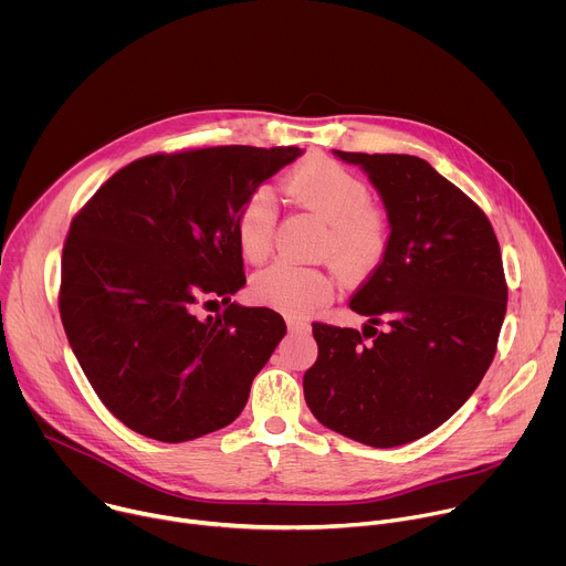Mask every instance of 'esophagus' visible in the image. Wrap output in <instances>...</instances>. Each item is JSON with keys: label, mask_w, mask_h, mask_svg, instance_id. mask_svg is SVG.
<instances>
[{"label": "esophagus", "mask_w": 566, "mask_h": 566, "mask_svg": "<svg viewBox=\"0 0 566 566\" xmlns=\"http://www.w3.org/2000/svg\"><path fill=\"white\" fill-rule=\"evenodd\" d=\"M286 325H289V332H291V334H308V332H311L308 322H302V319H289Z\"/></svg>", "instance_id": "1"}]
</instances>
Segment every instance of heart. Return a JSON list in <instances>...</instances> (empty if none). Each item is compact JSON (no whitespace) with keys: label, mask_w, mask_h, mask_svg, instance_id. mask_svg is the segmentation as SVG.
I'll list each match as a JSON object with an SVG mask.
<instances>
[{"label":"heart","mask_w":566,"mask_h":566,"mask_svg":"<svg viewBox=\"0 0 566 566\" xmlns=\"http://www.w3.org/2000/svg\"><path fill=\"white\" fill-rule=\"evenodd\" d=\"M286 192L329 221L325 251L349 275L374 271L389 249V219L369 203L367 184L329 158H313L286 179ZM275 195L260 186L237 212V241L247 260L260 262L273 249ZM334 293L332 277L311 266L275 262L253 277V295L286 315H304Z\"/></svg>","instance_id":"b5f03b06"}]
</instances>
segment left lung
<instances>
[{"label":"left lung","mask_w":566,"mask_h":566,"mask_svg":"<svg viewBox=\"0 0 566 566\" xmlns=\"http://www.w3.org/2000/svg\"><path fill=\"white\" fill-rule=\"evenodd\" d=\"M380 192L389 249L349 306L358 329L313 322L317 360L304 398L329 430L374 448L446 423L491 367L509 286L483 210L428 160L334 149Z\"/></svg>","instance_id":"left-lung-1"}]
</instances>
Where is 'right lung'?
Listing matches in <instances>:
<instances>
[{
  "instance_id": "obj_1",
  "label": "right lung",
  "mask_w": 566,
  "mask_h": 566,
  "mask_svg": "<svg viewBox=\"0 0 566 566\" xmlns=\"http://www.w3.org/2000/svg\"><path fill=\"white\" fill-rule=\"evenodd\" d=\"M300 154L219 145L143 156L73 217L57 297L64 334L129 430L184 443L244 410L286 325L273 308L228 304L247 284L237 212ZM219 296L224 313L199 318Z\"/></svg>"
}]
</instances>
